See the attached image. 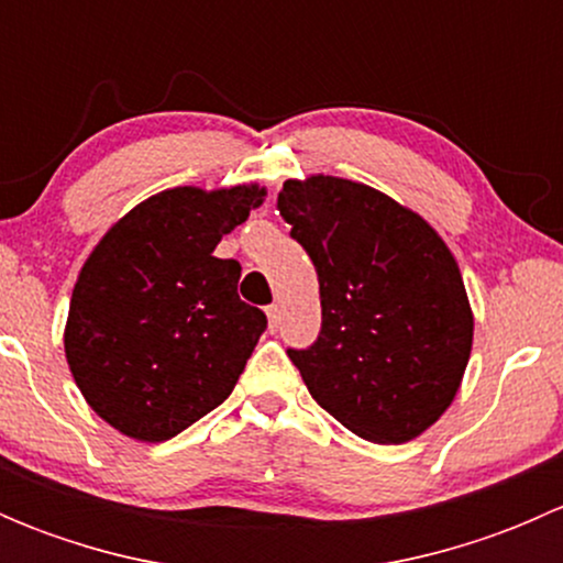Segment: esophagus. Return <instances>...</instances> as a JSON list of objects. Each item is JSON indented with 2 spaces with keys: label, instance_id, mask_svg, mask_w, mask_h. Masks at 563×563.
<instances>
[{
  "label": "esophagus",
  "instance_id": "34e87169",
  "mask_svg": "<svg viewBox=\"0 0 563 563\" xmlns=\"http://www.w3.org/2000/svg\"><path fill=\"white\" fill-rule=\"evenodd\" d=\"M266 318H269V332H277L280 329V305H269L266 308Z\"/></svg>",
  "mask_w": 563,
  "mask_h": 563
}]
</instances>
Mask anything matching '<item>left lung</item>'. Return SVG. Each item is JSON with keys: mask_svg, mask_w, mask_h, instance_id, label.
<instances>
[{"mask_svg": "<svg viewBox=\"0 0 563 563\" xmlns=\"http://www.w3.org/2000/svg\"><path fill=\"white\" fill-rule=\"evenodd\" d=\"M277 209L308 250L321 332L288 349L310 395L376 444L422 435L455 400L474 313L455 255L433 225L362 181H283Z\"/></svg>", "mask_w": 563, "mask_h": 563, "instance_id": "1", "label": "left lung"}]
</instances>
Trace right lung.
<instances>
[{
	"label": "right lung",
	"mask_w": 563,
	"mask_h": 563,
	"mask_svg": "<svg viewBox=\"0 0 563 563\" xmlns=\"http://www.w3.org/2000/svg\"><path fill=\"white\" fill-rule=\"evenodd\" d=\"M264 196L258 185L172 187L130 209L89 253L65 356L84 400L122 435L174 439L240 382L266 316L236 294L240 261L212 253Z\"/></svg>",
	"instance_id": "1"
}]
</instances>
